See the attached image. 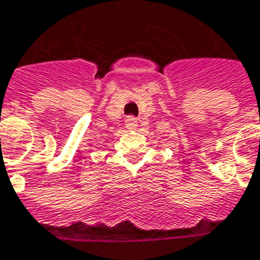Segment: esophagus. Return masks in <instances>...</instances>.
Segmentation results:
<instances>
[{"label":"esophagus","mask_w":260,"mask_h":260,"mask_svg":"<svg viewBox=\"0 0 260 260\" xmlns=\"http://www.w3.org/2000/svg\"><path fill=\"white\" fill-rule=\"evenodd\" d=\"M126 127L130 130H134L137 127V120L134 117H127L126 119Z\"/></svg>","instance_id":"1"}]
</instances>
